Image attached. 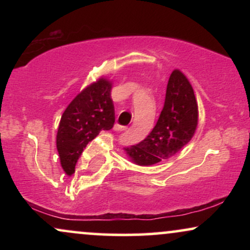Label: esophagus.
Returning a JSON list of instances; mask_svg holds the SVG:
<instances>
[{"label": "esophagus", "mask_w": 250, "mask_h": 250, "mask_svg": "<svg viewBox=\"0 0 250 250\" xmlns=\"http://www.w3.org/2000/svg\"><path fill=\"white\" fill-rule=\"evenodd\" d=\"M114 129H115V130H125L127 127H125V125H114Z\"/></svg>", "instance_id": "obj_1"}]
</instances>
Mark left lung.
I'll use <instances>...</instances> for the list:
<instances>
[{
    "mask_svg": "<svg viewBox=\"0 0 250 250\" xmlns=\"http://www.w3.org/2000/svg\"><path fill=\"white\" fill-rule=\"evenodd\" d=\"M199 123V107L187 76L175 69L169 77L165 105L156 125L143 141L125 148L137 166L156 165L170 159L190 141Z\"/></svg>",
    "mask_w": 250,
    "mask_h": 250,
    "instance_id": "obj_1",
    "label": "left lung"
}]
</instances>
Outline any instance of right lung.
Wrapping results in <instances>:
<instances>
[{
    "mask_svg": "<svg viewBox=\"0 0 250 250\" xmlns=\"http://www.w3.org/2000/svg\"><path fill=\"white\" fill-rule=\"evenodd\" d=\"M113 83L100 77L85 87L69 103L62 114L56 135L60 162L67 175L75 171L83 149L100 131L110 130L115 122L111 100Z\"/></svg>",
    "mask_w": 250,
    "mask_h": 250,
    "instance_id": "1",
    "label": "right lung"
}]
</instances>
